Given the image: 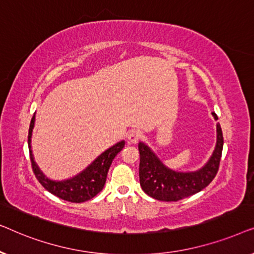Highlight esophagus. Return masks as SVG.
<instances>
[{"mask_svg": "<svg viewBox=\"0 0 254 254\" xmlns=\"http://www.w3.org/2000/svg\"><path fill=\"white\" fill-rule=\"evenodd\" d=\"M141 137H142V131L138 129H131L128 131V134H127L128 143H130V144H136L137 142L140 141Z\"/></svg>", "mask_w": 254, "mask_h": 254, "instance_id": "34e87169", "label": "esophagus"}]
</instances>
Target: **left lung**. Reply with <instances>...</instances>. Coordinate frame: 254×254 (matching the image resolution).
Segmentation results:
<instances>
[{
    "label": "left lung",
    "mask_w": 254,
    "mask_h": 254,
    "mask_svg": "<svg viewBox=\"0 0 254 254\" xmlns=\"http://www.w3.org/2000/svg\"><path fill=\"white\" fill-rule=\"evenodd\" d=\"M215 119L217 116L213 113ZM223 134L216 124V145L208 162L195 171H176L166 166L157 155L143 142L138 143L140 151V185L149 196L159 201H178L190 196L207 187L215 178L220 165Z\"/></svg>",
    "instance_id": "1"
}]
</instances>
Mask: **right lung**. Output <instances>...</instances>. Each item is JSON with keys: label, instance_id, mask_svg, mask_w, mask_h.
Listing matches in <instances>:
<instances>
[{"label": "right lung", "instance_id": "add662e5", "mask_svg": "<svg viewBox=\"0 0 254 254\" xmlns=\"http://www.w3.org/2000/svg\"><path fill=\"white\" fill-rule=\"evenodd\" d=\"M34 121H36V113L33 114L29 128V136H27V143H29L30 158L32 163V169L34 175L39 183L46 189L48 192L54 194L62 200L69 201V202H85L92 197H95L105 185L107 172L112 161L116 157L118 152L125 147V141H120L112 147L106 149L102 152L95 161H92L86 168L77 175L71 178L64 180H53L44 175V172L39 169V166L34 161L32 154V145H31V138L34 128Z\"/></svg>", "mask_w": 254, "mask_h": 254}]
</instances>
